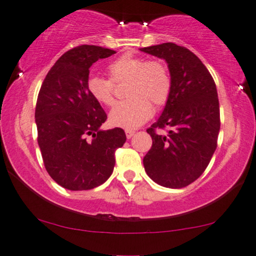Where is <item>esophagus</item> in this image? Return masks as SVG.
I'll use <instances>...</instances> for the list:
<instances>
[{
  "label": "esophagus",
  "instance_id": "34e87169",
  "mask_svg": "<svg viewBox=\"0 0 256 256\" xmlns=\"http://www.w3.org/2000/svg\"><path fill=\"white\" fill-rule=\"evenodd\" d=\"M135 132L134 130H126V136H127V138H132V136H134Z\"/></svg>",
  "mask_w": 256,
  "mask_h": 256
}]
</instances>
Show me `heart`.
<instances>
[{"mask_svg": "<svg viewBox=\"0 0 256 256\" xmlns=\"http://www.w3.org/2000/svg\"><path fill=\"white\" fill-rule=\"evenodd\" d=\"M110 79L92 76L87 80V90L96 102L112 107L115 104V85L129 80L126 96L110 114V124L132 130L152 116L154 104L163 107L172 90V79L168 65L160 59H146L142 56L124 54L108 65Z\"/></svg>", "mask_w": 256, "mask_h": 256, "instance_id": "heart-1", "label": "heart"}]
</instances>
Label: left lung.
I'll list each match as a JSON object with an SVG mask.
<instances>
[{"instance_id": "8db88e82", "label": "left lung", "mask_w": 256, "mask_h": 256, "mask_svg": "<svg viewBox=\"0 0 256 256\" xmlns=\"http://www.w3.org/2000/svg\"><path fill=\"white\" fill-rule=\"evenodd\" d=\"M141 51L164 59L172 79L162 115L146 129L152 146L143 166L155 183L185 188L200 177L216 149L220 110L214 80L200 59L184 46L163 43ZM157 128H168L167 135L160 136Z\"/></svg>"}]
</instances>
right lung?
Here are the masks:
<instances>
[{"label":"right lung","mask_w":256,"mask_h":256,"mask_svg":"<svg viewBox=\"0 0 256 256\" xmlns=\"http://www.w3.org/2000/svg\"><path fill=\"white\" fill-rule=\"evenodd\" d=\"M114 54L96 45L65 52L38 93L34 118L45 169L68 190H90L104 184L114 170L115 150L126 142L124 129H100L107 114L87 90L93 62Z\"/></svg>","instance_id":"1"}]
</instances>
